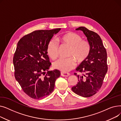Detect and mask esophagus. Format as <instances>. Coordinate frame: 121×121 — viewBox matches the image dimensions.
I'll use <instances>...</instances> for the list:
<instances>
[{"instance_id": "obj_1", "label": "esophagus", "mask_w": 121, "mask_h": 121, "mask_svg": "<svg viewBox=\"0 0 121 121\" xmlns=\"http://www.w3.org/2000/svg\"><path fill=\"white\" fill-rule=\"evenodd\" d=\"M61 75L62 76V77H68L69 75V73H64V72H61Z\"/></svg>"}]
</instances>
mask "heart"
I'll return each instance as SVG.
<instances>
[{
  "mask_svg": "<svg viewBox=\"0 0 121 121\" xmlns=\"http://www.w3.org/2000/svg\"><path fill=\"white\" fill-rule=\"evenodd\" d=\"M59 41L64 45L70 47L68 58H60L53 64L54 69L66 73L72 69L75 65V61L78 64L84 62L91 52V46L88 41L82 39V37L74 32H69L59 37ZM58 43L54 40H51L48 43L47 52L52 59L58 55Z\"/></svg>",
  "mask_w": 121,
  "mask_h": 121,
  "instance_id": "obj_1",
  "label": "heart"
}]
</instances>
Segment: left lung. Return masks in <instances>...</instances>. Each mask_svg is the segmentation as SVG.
<instances>
[{
    "label": "left lung",
    "instance_id": "1",
    "mask_svg": "<svg viewBox=\"0 0 121 121\" xmlns=\"http://www.w3.org/2000/svg\"><path fill=\"white\" fill-rule=\"evenodd\" d=\"M87 38L91 46V52L87 59L76 69L81 75L74 74L78 78V83L72 88L73 91L79 96L90 97L100 89L107 73V52L100 36L85 27H79Z\"/></svg>",
    "mask_w": 121,
    "mask_h": 121
}]
</instances>
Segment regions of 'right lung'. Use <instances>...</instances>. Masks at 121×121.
Listing matches in <instances>:
<instances>
[{"label": "right lung", "mask_w": 121, "mask_h": 121, "mask_svg": "<svg viewBox=\"0 0 121 121\" xmlns=\"http://www.w3.org/2000/svg\"><path fill=\"white\" fill-rule=\"evenodd\" d=\"M60 29L36 30L17 43L13 57L15 77L23 92L31 98L39 99L48 96L60 77L57 69L48 70L51 63L47 48L53 35Z\"/></svg>", "instance_id": "add662e5"}]
</instances>
